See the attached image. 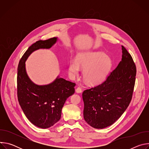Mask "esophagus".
<instances>
[{"mask_svg": "<svg viewBox=\"0 0 149 149\" xmlns=\"http://www.w3.org/2000/svg\"><path fill=\"white\" fill-rule=\"evenodd\" d=\"M75 91H76V93H80L82 92V88H81L80 87H78L76 88Z\"/></svg>", "mask_w": 149, "mask_h": 149, "instance_id": "obj_1", "label": "esophagus"}]
</instances>
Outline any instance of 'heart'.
I'll list each match as a JSON object with an SVG mask.
<instances>
[{
	"instance_id": "heart-1",
	"label": "heart",
	"mask_w": 149,
	"mask_h": 149,
	"mask_svg": "<svg viewBox=\"0 0 149 149\" xmlns=\"http://www.w3.org/2000/svg\"><path fill=\"white\" fill-rule=\"evenodd\" d=\"M84 68L83 77L89 84H94L102 80L111 67V61L102 52H87L79 55L77 61H71L69 65V74L77 75L79 67Z\"/></svg>"
}]
</instances>
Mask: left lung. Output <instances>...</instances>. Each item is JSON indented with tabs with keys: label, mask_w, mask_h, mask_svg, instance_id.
<instances>
[{
	"label": "left lung",
	"mask_w": 149,
	"mask_h": 149,
	"mask_svg": "<svg viewBox=\"0 0 149 149\" xmlns=\"http://www.w3.org/2000/svg\"><path fill=\"white\" fill-rule=\"evenodd\" d=\"M122 59L106 79L82 93L84 118L95 129L112 125L129 105L135 85L136 67L131 55L123 47Z\"/></svg>",
	"instance_id": "1"
}]
</instances>
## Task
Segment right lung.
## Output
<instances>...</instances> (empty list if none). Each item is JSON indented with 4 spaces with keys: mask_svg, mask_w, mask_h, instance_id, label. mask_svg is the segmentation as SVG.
<instances>
[{
    "mask_svg": "<svg viewBox=\"0 0 149 149\" xmlns=\"http://www.w3.org/2000/svg\"><path fill=\"white\" fill-rule=\"evenodd\" d=\"M57 38L39 40L30 46L21 58L17 67V95L19 103L28 119L35 125L47 129L61 118L67 99L75 93V83L59 78L51 84L38 86L28 77L25 61L34 51L50 48Z\"/></svg>",
    "mask_w": 149,
    "mask_h": 149,
    "instance_id": "1",
    "label": "right lung"
}]
</instances>
